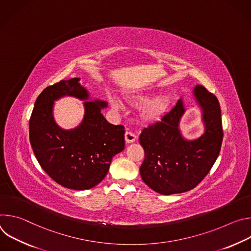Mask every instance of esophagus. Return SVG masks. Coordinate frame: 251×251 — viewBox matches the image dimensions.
<instances>
[{"label": "esophagus", "instance_id": "1", "mask_svg": "<svg viewBox=\"0 0 251 251\" xmlns=\"http://www.w3.org/2000/svg\"><path fill=\"white\" fill-rule=\"evenodd\" d=\"M136 140V135L130 131H126L125 133V141L127 143H133Z\"/></svg>", "mask_w": 251, "mask_h": 251}]
</instances>
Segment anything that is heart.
<instances>
[{
	"label": "heart",
	"instance_id": "1",
	"mask_svg": "<svg viewBox=\"0 0 251 251\" xmlns=\"http://www.w3.org/2000/svg\"><path fill=\"white\" fill-rule=\"evenodd\" d=\"M151 96L150 93H138L135 95H132L129 97V102L132 105L139 106L143 103H145L149 97ZM170 104V100L167 96H159L150 101L146 104L144 109L142 111V117L146 121H154L159 119L161 116L164 115V113L167 111L168 107ZM112 105L116 109L122 108V105L117 100H112Z\"/></svg>",
	"mask_w": 251,
	"mask_h": 251
}]
</instances>
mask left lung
Segmentation results:
<instances>
[{
    "label": "left lung",
    "mask_w": 251,
    "mask_h": 251,
    "mask_svg": "<svg viewBox=\"0 0 251 251\" xmlns=\"http://www.w3.org/2000/svg\"><path fill=\"white\" fill-rule=\"evenodd\" d=\"M194 94L202 109L205 126L200 138L188 141L178 129L185 112L182 99L159 121L143 129L139 137L145 152L140 167L141 177L159 194H181L194 189L220 154L224 137L220 102L202 85H197Z\"/></svg>",
    "instance_id": "left-lung-1"
}]
</instances>
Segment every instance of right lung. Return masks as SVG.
I'll return each instance as SVG.
<instances>
[{"mask_svg":"<svg viewBox=\"0 0 251 251\" xmlns=\"http://www.w3.org/2000/svg\"><path fill=\"white\" fill-rule=\"evenodd\" d=\"M79 78L60 80L48 86L35 100L29 119V142L43 170L60 186L88 190L108 173L112 158L125 146L124 127L107 122L101 109L105 101L84 102L85 114L75 129L63 130L52 115L53 101L68 95L88 98Z\"/></svg>","mask_w":251,"mask_h":251,"instance_id":"add662e5","label":"right lung"}]
</instances>
